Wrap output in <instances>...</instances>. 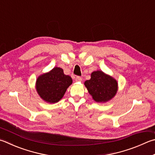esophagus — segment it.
<instances>
[{
	"mask_svg": "<svg viewBox=\"0 0 155 155\" xmlns=\"http://www.w3.org/2000/svg\"><path fill=\"white\" fill-rule=\"evenodd\" d=\"M75 81H82V78L81 77H77L75 78Z\"/></svg>",
	"mask_w": 155,
	"mask_h": 155,
	"instance_id": "obj_1",
	"label": "esophagus"
}]
</instances>
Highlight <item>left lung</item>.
<instances>
[{"instance_id":"left-lung-1","label":"left lung","mask_w":155,"mask_h":155,"mask_svg":"<svg viewBox=\"0 0 155 155\" xmlns=\"http://www.w3.org/2000/svg\"><path fill=\"white\" fill-rule=\"evenodd\" d=\"M84 85L93 100L99 103L111 100L118 91L117 81L102 70L93 72L91 78L86 81Z\"/></svg>"}]
</instances>
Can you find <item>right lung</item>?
Wrapping results in <instances>:
<instances>
[{
    "label": "right lung",
    "mask_w": 155,
    "mask_h": 155,
    "mask_svg": "<svg viewBox=\"0 0 155 155\" xmlns=\"http://www.w3.org/2000/svg\"><path fill=\"white\" fill-rule=\"evenodd\" d=\"M72 83V78L64 73L60 67H54L50 71L38 76L35 88L39 96L49 104L58 102Z\"/></svg>",
    "instance_id": "obj_1"
}]
</instances>
